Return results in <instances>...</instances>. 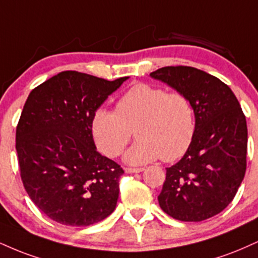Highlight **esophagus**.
<instances>
[{"label": "esophagus", "instance_id": "esophagus-1", "mask_svg": "<svg viewBox=\"0 0 258 258\" xmlns=\"http://www.w3.org/2000/svg\"><path fill=\"white\" fill-rule=\"evenodd\" d=\"M144 168H125L126 173H142Z\"/></svg>", "mask_w": 258, "mask_h": 258}]
</instances>
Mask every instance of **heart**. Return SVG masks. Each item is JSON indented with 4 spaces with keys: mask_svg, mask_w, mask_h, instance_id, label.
<instances>
[{
    "mask_svg": "<svg viewBox=\"0 0 258 258\" xmlns=\"http://www.w3.org/2000/svg\"><path fill=\"white\" fill-rule=\"evenodd\" d=\"M135 130L137 141L123 155L132 166L157 159L172 162L190 148L196 132L191 102L180 92L137 84L121 96L115 111L99 108L91 117V132L99 150L109 157L121 154Z\"/></svg>",
    "mask_w": 258,
    "mask_h": 258,
    "instance_id": "obj_1",
    "label": "heart"
}]
</instances>
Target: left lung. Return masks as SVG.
<instances>
[{"label":"left lung","mask_w":258,"mask_h":258,"mask_svg":"<svg viewBox=\"0 0 258 258\" xmlns=\"http://www.w3.org/2000/svg\"><path fill=\"white\" fill-rule=\"evenodd\" d=\"M191 102L196 132L181 160L167 168L161 209L180 221H203L233 201L246 170V119L232 90L212 74L187 66L150 73Z\"/></svg>","instance_id":"8db88e82"}]
</instances>
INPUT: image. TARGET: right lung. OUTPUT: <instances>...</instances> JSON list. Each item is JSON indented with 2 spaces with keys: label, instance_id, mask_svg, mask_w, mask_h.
I'll return each mask as SVG.
<instances>
[{
  "label": "right lung",
  "instance_id": "right-lung-1",
  "mask_svg": "<svg viewBox=\"0 0 258 258\" xmlns=\"http://www.w3.org/2000/svg\"><path fill=\"white\" fill-rule=\"evenodd\" d=\"M127 79L64 71L25 102L15 136L21 180L33 203L61 225H94L115 209L123 170L97 151L91 117Z\"/></svg>",
  "mask_w": 258,
  "mask_h": 258
}]
</instances>
